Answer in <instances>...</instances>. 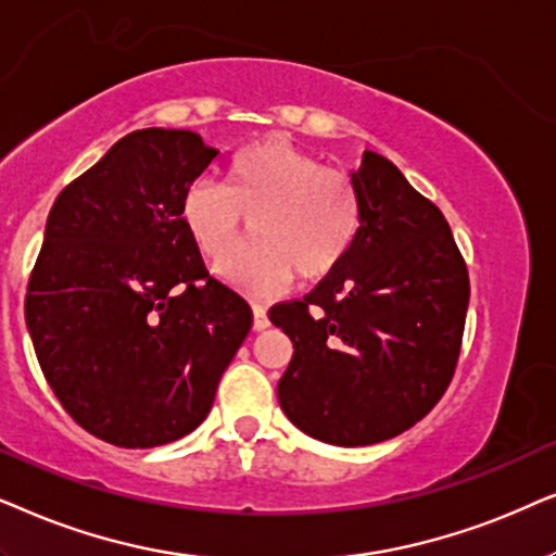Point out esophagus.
<instances>
[{"label": "esophagus", "mask_w": 556, "mask_h": 556, "mask_svg": "<svg viewBox=\"0 0 556 556\" xmlns=\"http://www.w3.org/2000/svg\"><path fill=\"white\" fill-rule=\"evenodd\" d=\"M251 309H254V330L262 332L269 328V317H266V309L262 305H251Z\"/></svg>", "instance_id": "34e87169"}]
</instances>
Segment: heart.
I'll list each match as a JSON object with an SVG mask.
<instances>
[{
	"label": "heart",
	"mask_w": 556,
	"mask_h": 556,
	"mask_svg": "<svg viewBox=\"0 0 556 556\" xmlns=\"http://www.w3.org/2000/svg\"><path fill=\"white\" fill-rule=\"evenodd\" d=\"M254 217L255 243L218 264V277L251 298L282 292L298 274L328 277L351 254L361 228V198L351 177L309 152L262 139L226 165L224 182H195L185 192L180 220L195 249L223 258Z\"/></svg>",
	"instance_id": "heart-1"
}]
</instances>
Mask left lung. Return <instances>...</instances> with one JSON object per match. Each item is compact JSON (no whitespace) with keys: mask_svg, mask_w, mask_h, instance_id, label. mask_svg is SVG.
<instances>
[{"mask_svg":"<svg viewBox=\"0 0 556 556\" xmlns=\"http://www.w3.org/2000/svg\"><path fill=\"white\" fill-rule=\"evenodd\" d=\"M361 228L305 300L269 309L294 353L279 404L309 438L374 445L440 402L460 355L470 282L445 216L394 162L364 152L351 173Z\"/></svg>","mask_w":556,"mask_h":556,"instance_id":"1","label":"left lung"}]
</instances>
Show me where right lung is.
Listing matches in <instances>:
<instances>
[{
    "label": "right lung",
    "instance_id": "right-lung-1",
    "mask_svg": "<svg viewBox=\"0 0 556 556\" xmlns=\"http://www.w3.org/2000/svg\"><path fill=\"white\" fill-rule=\"evenodd\" d=\"M220 154L190 129H139L65 188L27 285L42 374L86 432L157 447L208 417L251 307L205 269L180 220Z\"/></svg>",
    "mask_w": 556,
    "mask_h": 556
}]
</instances>
